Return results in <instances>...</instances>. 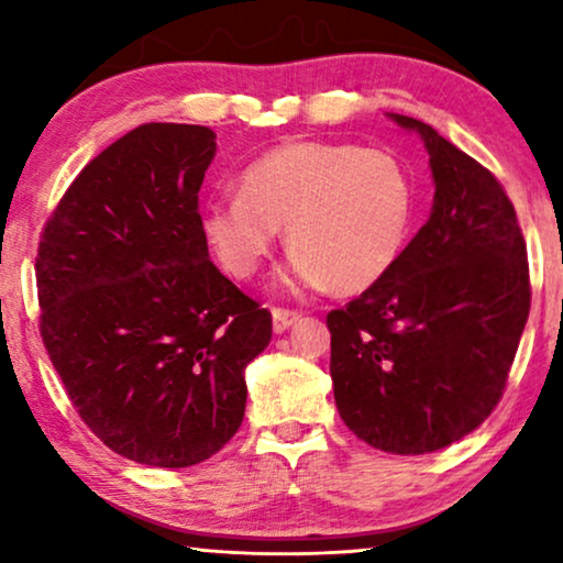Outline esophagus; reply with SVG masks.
<instances>
[{
    "label": "esophagus",
    "mask_w": 563,
    "mask_h": 563,
    "mask_svg": "<svg viewBox=\"0 0 563 563\" xmlns=\"http://www.w3.org/2000/svg\"><path fill=\"white\" fill-rule=\"evenodd\" d=\"M302 318V314L295 312V310H282V307H274L272 310V320H274V333L282 335L287 333V330L295 325V322Z\"/></svg>",
    "instance_id": "esophagus-1"
}]
</instances>
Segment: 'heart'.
<instances>
[{"instance_id":"b5f03b06","label":"heart","mask_w":563,"mask_h":563,"mask_svg":"<svg viewBox=\"0 0 563 563\" xmlns=\"http://www.w3.org/2000/svg\"><path fill=\"white\" fill-rule=\"evenodd\" d=\"M412 214V179L391 153L295 141L253 161L241 191L212 197L202 233L230 276L251 279L287 225V287L358 295L395 268Z\"/></svg>"}]
</instances>
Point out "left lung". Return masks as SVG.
<instances>
[{"mask_svg": "<svg viewBox=\"0 0 563 563\" xmlns=\"http://www.w3.org/2000/svg\"><path fill=\"white\" fill-rule=\"evenodd\" d=\"M435 195L395 268L328 314L330 376L345 426L374 449L420 456L461 441L503 397L530 310L515 207L482 164L426 122Z\"/></svg>", "mask_w": 563, "mask_h": 563, "instance_id": "8db88e82", "label": "left lung"}]
</instances>
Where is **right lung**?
<instances>
[{
	"label": "right lung",
	"instance_id": "1",
	"mask_svg": "<svg viewBox=\"0 0 563 563\" xmlns=\"http://www.w3.org/2000/svg\"><path fill=\"white\" fill-rule=\"evenodd\" d=\"M210 128L148 122L89 161L37 249L41 335L76 412L135 464L184 468L245 415L272 314L210 261Z\"/></svg>",
	"mask_w": 563,
	"mask_h": 563
}]
</instances>
